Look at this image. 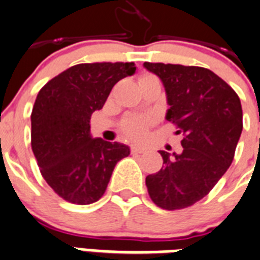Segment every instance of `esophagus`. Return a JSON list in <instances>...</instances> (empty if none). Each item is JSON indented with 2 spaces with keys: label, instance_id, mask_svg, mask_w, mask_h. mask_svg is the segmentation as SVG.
<instances>
[{
  "label": "esophagus",
  "instance_id": "obj_1",
  "mask_svg": "<svg viewBox=\"0 0 260 260\" xmlns=\"http://www.w3.org/2000/svg\"><path fill=\"white\" fill-rule=\"evenodd\" d=\"M145 152V148L143 147H137V145H132L131 147V153L137 154V153H144Z\"/></svg>",
  "mask_w": 260,
  "mask_h": 260
}]
</instances>
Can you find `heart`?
<instances>
[{"instance_id": "b5f03b06", "label": "heart", "mask_w": 260, "mask_h": 260, "mask_svg": "<svg viewBox=\"0 0 260 260\" xmlns=\"http://www.w3.org/2000/svg\"><path fill=\"white\" fill-rule=\"evenodd\" d=\"M149 79H157L156 76L152 74H143L140 75V82ZM152 124V117H139V116H129L126 117L121 124V131L126 137H129L131 140L141 141L144 137L147 136L148 126Z\"/></svg>"}]
</instances>
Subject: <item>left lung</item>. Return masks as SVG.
Returning a JSON list of instances; mask_svg holds the SVG:
<instances>
[{"mask_svg":"<svg viewBox=\"0 0 260 260\" xmlns=\"http://www.w3.org/2000/svg\"><path fill=\"white\" fill-rule=\"evenodd\" d=\"M167 91V120L182 134V152L160 150L162 168L145 178L150 200L165 210L189 208L208 196L234 160L243 128L239 96L209 69L145 62Z\"/></svg>","mask_w":260,"mask_h":260,"instance_id":"1","label":"left lung"}]
</instances>
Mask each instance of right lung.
<instances>
[{
    "instance_id": "obj_1",
    "label": "right lung",
    "mask_w": 260,
    "mask_h": 260,
    "mask_svg": "<svg viewBox=\"0 0 260 260\" xmlns=\"http://www.w3.org/2000/svg\"><path fill=\"white\" fill-rule=\"evenodd\" d=\"M134 62L80 63L46 83L31 112V149L45 181L75 205L96 202L129 148L89 135V120L112 87L135 74Z\"/></svg>"
}]
</instances>
